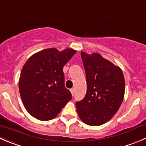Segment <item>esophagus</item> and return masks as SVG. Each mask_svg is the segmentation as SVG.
Segmentation results:
<instances>
[{"label": "esophagus", "mask_w": 146, "mask_h": 146, "mask_svg": "<svg viewBox=\"0 0 146 146\" xmlns=\"http://www.w3.org/2000/svg\"><path fill=\"white\" fill-rule=\"evenodd\" d=\"M70 92H71V94H72V95H74V93H75V90H74V88H71V89L70 90Z\"/></svg>", "instance_id": "1"}]
</instances>
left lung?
Returning <instances> with one entry per match:
<instances>
[{
  "mask_svg": "<svg viewBox=\"0 0 146 146\" xmlns=\"http://www.w3.org/2000/svg\"><path fill=\"white\" fill-rule=\"evenodd\" d=\"M81 58L86 75L87 92L76 103L80 119L90 126H100L117 113L124 96L125 80L118 66L100 54L82 51Z\"/></svg>",
  "mask_w": 146,
  "mask_h": 146,
  "instance_id": "8db88e82",
  "label": "left lung"
}]
</instances>
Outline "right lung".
Segmentation results:
<instances>
[{
	"mask_svg": "<svg viewBox=\"0 0 146 146\" xmlns=\"http://www.w3.org/2000/svg\"><path fill=\"white\" fill-rule=\"evenodd\" d=\"M76 52L71 48L62 51L46 48L26 61L20 73L19 90L25 107L32 117L51 120L72 99L65 87L63 68Z\"/></svg>",
	"mask_w": 146,
	"mask_h": 146,
	"instance_id": "add662e5",
	"label": "right lung"
}]
</instances>
